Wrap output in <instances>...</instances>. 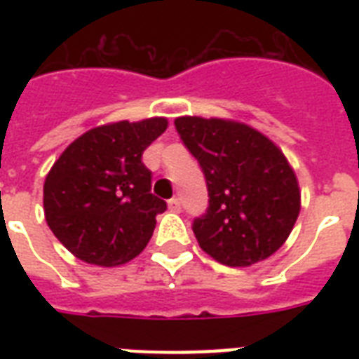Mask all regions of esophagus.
I'll use <instances>...</instances> for the list:
<instances>
[{
  "label": "esophagus",
  "mask_w": 359,
  "mask_h": 359,
  "mask_svg": "<svg viewBox=\"0 0 359 359\" xmlns=\"http://www.w3.org/2000/svg\"><path fill=\"white\" fill-rule=\"evenodd\" d=\"M168 207L171 212H180V201L177 199V197H173V199H169L168 201Z\"/></svg>",
  "instance_id": "esophagus-1"
}]
</instances>
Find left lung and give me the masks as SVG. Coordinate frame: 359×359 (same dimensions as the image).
Here are the masks:
<instances>
[{
	"mask_svg": "<svg viewBox=\"0 0 359 359\" xmlns=\"http://www.w3.org/2000/svg\"><path fill=\"white\" fill-rule=\"evenodd\" d=\"M175 128L207 180V212L191 225L201 250L227 266L276 253L300 214V188L283 152L235 121L179 117Z\"/></svg>",
	"mask_w": 359,
	"mask_h": 359,
	"instance_id": "1",
	"label": "left lung"
}]
</instances>
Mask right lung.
<instances>
[{
    "mask_svg": "<svg viewBox=\"0 0 359 359\" xmlns=\"http://www.w3.org/2000/svg\"><path fill=\"white\" fill-rule=\"evenodd\" d=\"M168 119L104 124L72 141L44 180L48 227L67 250L98 266H117L145 250L168 205L151 194L143 151Z\"/></svg>",
    "mask_w": 359,
    "mask_h": 359,
    "instance_id": "right-lung-1",
    "label": "right lung"
}]
</instances>
